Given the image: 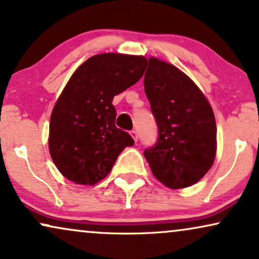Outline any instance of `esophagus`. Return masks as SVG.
Returning <instances> with one entry per match:
<instances>
[{"instance_id":"obj_1","label":"esophagus","mask_w":259,"mask_h":259,"mask_svg":"<svg viewBox=\"0 0 259 259\" xmlns=\"http://www.w3.org/2000/svg\"><path fill=\"white\" fill-rule=\"evenodd\" d=\"M131 136H132V138H133V140L134 142H138V139H139V136H138V132L137 131H132V132H131Z\"/></svg>"}]
</instances>
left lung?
Instances as JSON below:
<instances>
[{"mask_svg":"<svg viewBox=\"0 0 259 259\" xmlns=\"http://www.w3.org/2000/svg\"><path fill=\"white\" fill-rule=\"evenodd\" d=\"M144 85L159 130L144 156L153 176L170 189L199 182L217 154V123L207 97L172 64L149 58Z\"/></svg>","mask_w":259,"mask_h":259,"instance_id":"left-lung-1","label":"left lung"}]
</instances>
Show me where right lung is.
Instances as JSON below:
<instances>
[{
  "label": "right lung",
  "instance_id": "1",
  "mask_svg": "<svg viewBox=\"0 0 259 259\" xmlns=\"http://www.w3.org/2000/svg\"><path fill=\"white\" fill-rule=\"evenodd\" d=\"M144 56L101 53L87 59L64 87L50 119L49 150L65 179L94 186L134 142L115 126L114 96L142 78Z\"/></svg>",
  "mask_w": 259,
  "mask_h": 259
}]
</instances>
